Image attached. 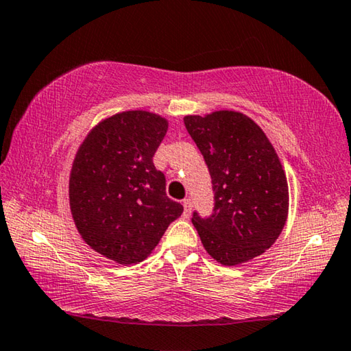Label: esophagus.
Segmentation results:
<instances>
[{"label":"esophagus","mask_w":351,"mask_h":351,"mask_svg":"<svg viewBox=\"0 0 351 351\" xmlns=\"http://www.w3.org/2000/svg\"><path fill=\"white\" fill-rule=\"evenodd\" d=\"M182 206H184V216L189 218L190 213H192V199H190V197H186V199L182 201Z\"/></svg>","instance_id":"obj_1"}]
</instances>
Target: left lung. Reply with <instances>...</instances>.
<instances>
[{
	"instance_id": "obj_1",
	"label": "left lung",
	"mask_w": 351,
	"mask_h": 351,
	"mask_svg": "<svg viewBox=\"0 0 351 351\" xmlns=\"http://www.w3.org/2000/svg\"><path fill=\"white\" fill-rule=\"evenodd\" d=\"M184 124L207 164L213 184L212 215L192 222L213 259L237 265L259 256L281 234L289 186L265 133L239 112L186 117Z\"/></svg>"
}]
</instances>
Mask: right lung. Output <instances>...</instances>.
I'll list each match as a JSON object with an SVG mask.
<instances>
[{"instance_id": "1", "label": "right lung", "mask_w": 351, "mask_h": 351, "mask_svg": "<svg viewBox=\"0 0 351 351\" xmlns=\"http://www.w3.org/2000/svg\"><path fill=\"white\" fill-rule=\"evenodd\" d=\"M167 121L144 110L107 118L75 156L69 197L76 228L95 252L119 264L149 256L184 207L165 195L154 156Z\"/></svg>"}]
</instances>
